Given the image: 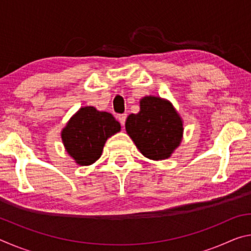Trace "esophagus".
I'll use <instances>...</instances> for the list:
<instances>
[{
    "label": "esophagus",
    "mask_w": 251,
    "mask_h": 251,
    "mask_svg": "<svg viewBox=\"0 0 251 251\" xmlns=\"http://www.w3.org/2000/svg\"><path fill=\"white\" fill-rule=\"evenodd\" d=\"M126 118H127V115H126V114H122V115L118 116V121H120V123H121V124H122L123 126L125 125Z\"/></svg>",
    "instance_id": "esophagus-1"
}]
</instances>
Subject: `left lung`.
Here are the masks:
<instances>
[{"label": "left lung", "mask_w": 251, "mask_h": 251, "mask_svg": "<svg viewBox=\"0 0 251 251\" xmlns=\"http://www.w3.org/2000/svg\"><path fill=\"white\" fill-rule=\"evenodd\" d=\"M125 128L144 156L163 160L180 145L184 122L168 100L150 95L139 100V112L127 117Z\"/></svg>", "instance_id": "1"}]
</instances>
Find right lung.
Segmentation results:
<instances>
[{"instance_id": "1", "label": "right lung", "mask_w": 251, "mask_h": 251, "mask_svg": "<svg viewBox=\"0 0 251 251\" xmlns=\"http://www.w3.org/2000/svg\"><path fill=\"white\" fill-rule=\"evenodd\" d=\"M121 130L112 114L94 106L80 107L61 131L63 145L75 163L88 166L100 158L106 141Z\"/></svg>"}]
</instances>
